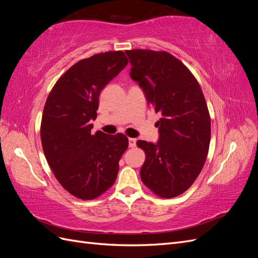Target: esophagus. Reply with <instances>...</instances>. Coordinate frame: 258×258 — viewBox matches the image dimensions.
<instances>
[{
    "label": "esophagus",
    "mask_w": 258,
    "mask_h": 258,
    "mask_svg": "<svg viewBox=\"0 0 258 258\" xmlns=\"http://www.w3.org/2000/svg\"><path fill=\"white\" fill-rule=\"evenodd\" d=\"M129 147H136L137 145V139L135 138H129Z\"/></svg>",
    "instance_id": "34e87169"
}]
</instances>
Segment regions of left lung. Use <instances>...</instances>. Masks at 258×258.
<instances>
[{"label": "left lung", "mask_w": 258, "mask_h": 258, "mask_svg": "<svg viewBox=\"0 0 258 258\" xmlns=\"http://www.w3.org/2000/svg\"><path fill=\"white\" fill-rule=\"evenodd\" d=\"M132 66L130 76L144 90L147 102L161 118L157 144L139 140L145 153L140 171L143 184L160 198L186 191L205 166L211 139L208 105L196 77L168 51H124Z\"/></svg>", "instance_id": "left-lung-1"}]
</instances>
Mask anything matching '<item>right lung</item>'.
Returning <instances> with one entry per match:
<instances>
[{"label": "right lung", "mask_w": 258, "mask_h": 258, "mask_svg": "<svg viewBox=\"0 0 258 258\" xmlns=\"http://www.w3.org/2000/svg\"><path fill=\"white\" fill-rule=\"evenodd\" d=\"M127 64L121 50L82 59L59 77L46 100L41 122L45 157L61 186L79 199H96L113 186L128 148L124 135H92L90 123L97 118L101 90Z\"/></svg>", "instance_id": "right-lung-1"}]
</instances>
